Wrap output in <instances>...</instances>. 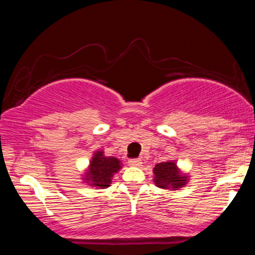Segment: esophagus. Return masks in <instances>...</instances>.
I'll use <instances>...</instances> for the list:
<instances>
[{"label":"esophagus","instance_id":"esophagus-1","mask_svg":"<svg viewBox=\"0 0 255 255\" xmlns=\"http://www.w3.org/2000/svg\"><path fill=\"white\" fill-rule=\"evenodd\" d=\"M128 164L131 165V166H140L142 164V162H141V159H140V158H133V159L128 160Z\"/></svg>","mask_w":255,"mask_h":255}]
</instances>
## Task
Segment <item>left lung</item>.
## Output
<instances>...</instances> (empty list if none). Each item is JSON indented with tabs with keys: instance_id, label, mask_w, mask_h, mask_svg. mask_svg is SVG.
Masks as SVG:
<instances>
[{
	"instance_id": "left-lung-1",
	"label": "left lung",
	"mask_w": 255,
	"mask_h": 255,
	"mask_svg": "<svg viewBox=\"0 0 255 255\" xmlns=\"http://www.w3.org/2000/svg\"><path fill=\"white\" fill-rule=\"evenodd\" d=\"M153 182L158 188L176 191L188 183L189 176L182 174L174 160L158 163L153 168Z\"/></svg>"
}]
</instances>
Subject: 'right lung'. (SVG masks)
Listing matches in <instances>:
<instances>
[{
	"instance_id": "1",
	"label": "right lung",
	"mask_w": 255,
	"mask_h": 255,
	"mask_svg": "<svg viewBox=\"0 0 255 255\" xmlns=\"http://www.w3.org/2000/svg\"><path fill=\"white\" fill-rule=\"evenodd\" d=\"M122 163L119 158L104 156L102 150L93 153L86 171L84 172V182L89 186L96 187L97 189H104L110 187L111 178L114 174L121 170Z\"/></svg>"
}]
</instances>
